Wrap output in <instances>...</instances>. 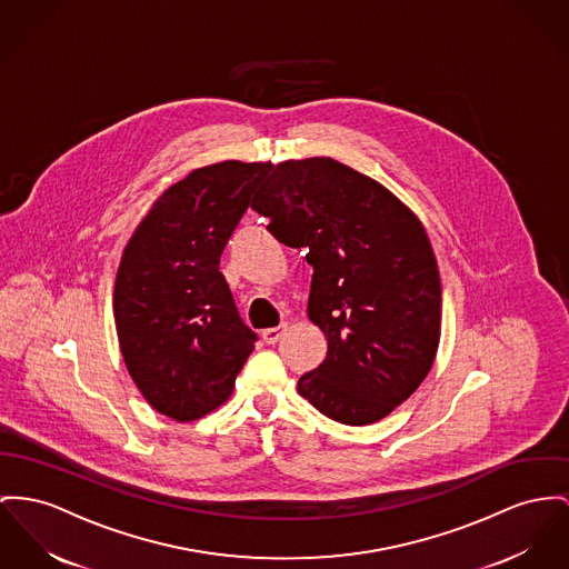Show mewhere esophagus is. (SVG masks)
<instances>
[{"label": "esophagus", "instance_id": "esophagus-1", "mask_svg": "<svg viewBox=\"0 0 569 569\" xmlns=\"http://www.w3.org/2000/svg\"><path fill=\"white\" fill-rule=\"evenodd\" d=\"M284 332H287V323H280L278 328H267V330H263V341L267 345H276V342L282 339Z\"/></svg>", "mask_w": 569, "mask_h": 569}]
</instances>
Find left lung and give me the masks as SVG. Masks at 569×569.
Listing matches in <instances>:
<instances>
[{
  "mask_svg": "<svg viewBox=\"0 0 569 569\" xmlns=\"http://www.w3.org/2000/svg\"><path fill=\"white\" fill-rule=\"evenodd\" d=\"M252 209L312 266L308 319L328 353L298 392L342 425L388 417L427 378L442 328L440 271L417 213L332 157L276 163Z\"/></svg>",
  "mask_w": 569,
  "mask_h": 569,
  "instance_id": "left-lung-1",
  "label": "left lung"
}]
</instances>
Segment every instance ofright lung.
Returning a JSON list of instances; mask_svg holds the SVG:
<instances>
[{"instance_id": "obj_1", "label": "right lung", "mask_w": 569, "mask_h": 569, "mask_svg": "<svg viewBox=\"0 0 569 569\" xmlns=\"http://www.w3.org/2000/svg\"><path fill=\"white\" fill-rule=\"evenodd\" d=\"M269 161H220L163 191L124 246L114 284L124 367L152 410L191 422L218 410L254 349L220 257Z\"/></svg>"}]
</instances>
